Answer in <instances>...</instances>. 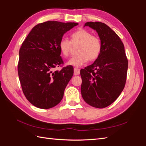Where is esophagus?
I'll list each match as a JSON object with an SVG mask.
<instances>
[{
  "mask_svg": "<svg viewBox=\"0 0 146 146\" xmlns=\"http://www.w3.org/2000/svg\"><path fill=\"white\" fill-rule=\"evenodd\" d=\"M74 75L75 76H78L80 74V69H78V68H74Z\"/></svg>",
  "mask_w": 146,
  "mask_h": 146,
  "instance_id": "obj_1",
  "label": "esophagus"
}]
</instances>
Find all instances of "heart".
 I'll return each mask as SVG.
<instances>
[{
    "mask_svg": "<svg viewBox=\"0 0 146 146\" xmlns=\"http://www.w3.org/2000/svg\"><path fill=\"white\" fill-rule=\"evenodd\" d=\"M72 45L79 44L77 52L78 54L72 56L68 64L80 66L87 63L88 60L94 61L99 58L102 50V43L100 38L85 29H80L70 35V41L63 38L59 42V48L61 54L64 57L70 55Z\"/></svg>",
    "mask_w": 146,
    "mask_h": 146,
    "instance_id": "b5f03b06",
    "label": "heart"
}]
</instances>
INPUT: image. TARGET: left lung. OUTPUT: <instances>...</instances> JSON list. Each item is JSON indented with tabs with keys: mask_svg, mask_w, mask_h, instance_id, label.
<instances>
[{
	"mask_svg": "<svg viewBox=\"0 0 146 146\" xmlns=\"http://www.w3.org/2000/svg\"><path fill=\"white\" fill-rule=\"evenodd\" d=\"M85 26L96 30L102 43L99 58L80 70L82 98L92 107L103 108L115 101L125 87L128 60L118 35L100 22H88Z\"/></svg>",
	"mask_w": 146,
	"mask_h": 146,
	"instance_id": "8db88e82",
	"label": "left lung"
}]
</instances>
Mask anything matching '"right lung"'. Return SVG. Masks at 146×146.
Wrapping results in <instances>:
<instances>
[{
    "instance_id": "1",
    "label": "right lung",
    "mask_w": 146,
    "mask_h": 146,
    "mask_svg": "<svg viewBox=\"0 0 146 146\" xmlns=\"http://www.w3.org/2000/svg\"><path fill=\"white\" fill-rule=\"evenodd\" d=\"M78 25L75 23L47 21L32 29L19 50L17 72L25 98L35 107L48 109L62 100L74 74L72 66H63L59 42L63 35Z\"/></svg>"
}]
</instances>
